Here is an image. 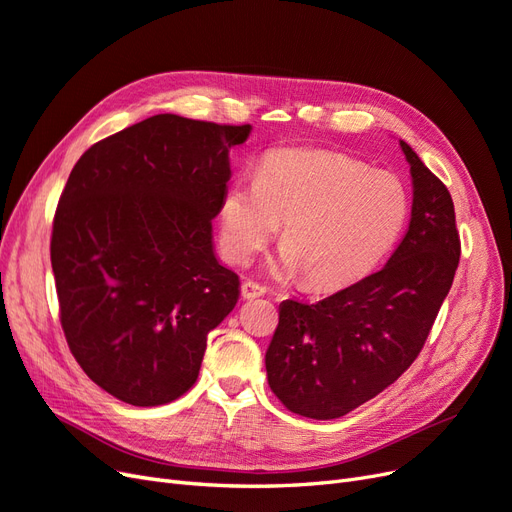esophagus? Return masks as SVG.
Masks as SVG:
<instances>
[{
	"label": "esophagus",
	"instance_id": "obj_1",
	"mask_svg": "<svg viewBox=\"0 0 512 512\" xmlns=\"http://www.w3.org/2000/svg\"><path fill=\"white\" fill-rule=\"evenodd\" d=\"M240 289H242L244 299H255V297H261L263 293H266V287L259 285V282H255V280H244Z\"/></svg>",
	"mask_w": 512,
	"mask_h": 512
}]
</instances>
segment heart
<instances>
[{
    "label": "heart",
    "instance_id": "obj_1",
    "mask_svg": "<svg viewBox=\"0 0 512 512\" xmlns=\"http://www.w3.org/2000/svg\"><path fill=\"white\" fill-rule=\"evenodd\" d=\"M407 217V189L394 175L337 151L276 149L255 179L225 189L219 244L227 261L246 263L285 223L272 270L304 272L310 289L335 291L380 266Z\"/></svg>",
    "mask_w": 512,
    "mask_h": 512
}]
</instances>
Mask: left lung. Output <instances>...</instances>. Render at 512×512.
<instances>
[{
  "label": "left lung",
  "mask_w": 512,
  "mask_h": 512,
  "mask_svg": "<svg viewBox=\"0 0 512 512\" xmlns=\"http://www.w3.org/2000/svg\"><path fill=\"white\" fill-rule=\"evenodd\" d=\"M401 147L413 206L386 266L316 304H280L266 352L268 384L304 418H342L399 380L422 352L456 276L462 244L449 189L405 141Z\"/></svg>",
  "instance_id": "left-lung-1"
}]
</instances>
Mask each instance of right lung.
Instances as JSON below:
<instances>
[{"mask_svg":"<svg viewBox=\"0 0 512 512\" xmlns=\"http://www.w3.org/2000/svg\"><path fill=\"white\" fill-rule=\"evenodd\" d=\"M249 132L158 113L94 143L67 179L50 238L61 327L90 380L128 405L192 388L208 331L236 306L211 232L227 151Z\"/></svg>","mask_w":512,"mask_h":512,"instance_id":"add662e5","label":"right lung"}]
</instances>
